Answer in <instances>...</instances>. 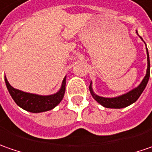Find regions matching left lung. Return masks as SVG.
<instances>
[{
  "label": "left lung",
  "instance_id": "1",
  "mask_svg": "<svg viewBox=\"0 0 152 152\" xmlns=\"http://www.w3.org/2000/svg\"><path fill=\"white\" fill-rule=\"evenodd\" d=\"M141 39V37H140ZM147 50V48H146ZM147 71H146V75L144 77L143 81H141V83L136 88H134V90L130 91L126 94H124L122 96H119L117 97H112V98H107V97H102L97 96L94 94V92H92V86L90 85V91L92 93V97H94V99L99 102L101 105L103 107H108V108H122L125 107L132 104L138 99L140 96L141 95V93L143 92L144 89L146 86V84L149 81L150 77V59H149V53L147 50Z\"/></svg>",
  "mask_w": 152,
  "mask_h": 152
}]
</instances>
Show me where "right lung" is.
Instances as JSON below:
<instances>
[{"label": "right lung", "mask_w": 152, "mask_h": 152, "mask_svg": "<svg viewBox=\"0 0 152 152\" xmlns=\"http://www.w3.org/2000/svg\"><path fill=\"white\" fill-rule=\"evenodd\" d=\"M6 85L8 92L11 94L15 102L19 107L23 108L28 112L40 113L51 110L55 106H57L60 101L63 99L64 94L66 92V77L62 82V86L57 93L50 96H39L36 94L28 93L15 89L9 84L5 76Z\"/></svg>", "instance_id": "1"}]
</instances>
